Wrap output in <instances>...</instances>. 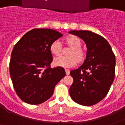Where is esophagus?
Listing matches in <instances>:
<instances>
[{
  "instance_id": "34e87169",
  "label": "esophagus",
  "mask_w": 125,
  "mask_h": 125,
  "mask_svg": "<svg viewBox=\"0 0 125 125\" xmlns=\"http://www.w3.org/2000/svg\"><path fill=\"white\" fill-rule=\"evenodd\" d=\"M65 73H66V75H70V70H68L67 69H65Z\"/></svg>"
}]
</instances>
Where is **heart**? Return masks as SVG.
I'll return each mask as SVG.
<instances>
[{
	"instance_id": "obj_1",
	"label": "heart",
	"mask_w": 125,
	"mask_h": 125,
	"mask_svg": "<svg viewBox=\"0 0 125 125\" xmlns=\"http://www.w3.org/2000/svg\"><path fill=\"white\" fill-rule=\"evenodd\" d=\"M65 44L70 48V50L66 53L67 57H58L55 58L53 61V64L55 67L60 68H71L76 65V63H81L84 62L86 53L81 47L82 42L80 39L76 36L70 35L65 39ZM50 52L55 56H58L61 54L62 47L58 40L54 41L49 47Z\"/></svg>"
}]
</instances>
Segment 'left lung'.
<instances>
[{
	"instance_id": "1",
	"label": "left lung",
	"mask_w": 125,
	"mask_h": 125,
	"mask_svg": "<svg viewBox=\"0 0 125 125\" xmlns=\"http://www.w3.org/2000/svg\"><path fill=\"white\" fill-rule=\"evenodd\" d=\"M83 39L87 47L86 60L70 72L73 84L70 94L74 102L92 106L101 101L113 84L115 75V55L110 44L102 36L90 31H70Z\"/></svg>"
}]
</instances>
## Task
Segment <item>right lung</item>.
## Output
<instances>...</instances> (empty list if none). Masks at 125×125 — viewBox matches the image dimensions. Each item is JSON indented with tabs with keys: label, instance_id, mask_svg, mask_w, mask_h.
<instances>
[{
	"label": "right lung",
	"instance_id": "obj_1",
	"mask_svg": "<svg viewBox=\"0 0 125 125\" xmlns=\"http://www.w3.org/2000/svg\"><path fill=\"white\" fill-rule=\"evenodd\" d=\"M62 36L49 29H34L25 33L12 49L10 74L21 99L39 104L51 98L56 84L65 76L63 68H52L49 47Z\"/></svg>",
	"mask_w": 125,
	"mask_h": 125
}]
</instances>
